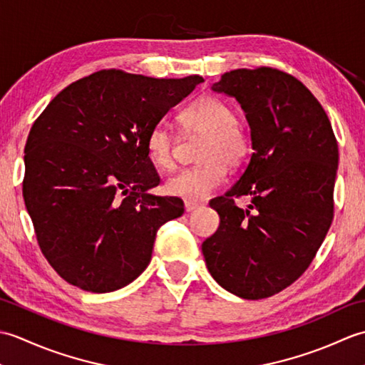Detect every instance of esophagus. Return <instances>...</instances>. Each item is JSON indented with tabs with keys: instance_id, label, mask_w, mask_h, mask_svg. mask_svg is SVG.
Segmentation results:
<instances>
[{
	"instance_id": "1",
	"label": "esophagus",
	"mask_w": 365,
	"mask_h": 365,
	"mask_svg": "<svg viewBox=\"0 0 365 365\" xmlns=\"http://www.w3.org/2000/svg\"><path fill=\"white\" fill-rule=\"evenodd\" d=\"M197 208H200L199 202H191V200H187V202H185V210H187L188 213L197 210Z\"/></svg>"
}]
</instances>
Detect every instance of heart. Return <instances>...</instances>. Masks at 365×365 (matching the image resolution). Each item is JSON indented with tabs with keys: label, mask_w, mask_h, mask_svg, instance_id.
I'll return each instance as SVG.
<instances>
[{
	"label": "heart",
	"mask_w": 365,
	"mask_h": 365,
	"mask_svg": "<svg viewBox=\"0 0 365 365\" xmlns=\"http://www.w3.org/2000/svg\"><path fill=\"white\" fill-rule=\"evenodd\" d=\"M185 136H202L197 144V165L170 177L166 183L169 195L199 202L221 187L226 178V165L237 168L252 152V139L238 122L235 108L226 100L204 96L178 114ZM145 150L160 170L175 166L177 136L165 123L153 125L145 139Z\"/></svg>",
	"instance_id": "1"
}]
</instances>
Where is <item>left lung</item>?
<instances>
[{
    "mask_svg": "<svg viewBox=\"0 0 365 365\" xmlns=\"http://www.w3.org/2000/svg\"><path fill=\"white\" fill-rule=\"evenodd\" d=\"M213 91L242 105L254 152L234 187L210 200L221 222L202 252L227 292L268 298L304 273L331 227L337 139L319 100L287 72L238 68ZM242 195L253 197L247 209L235 204Z\"/></svg>",
    "mask_w": 365,
    "mask_h": 365,
    "instance_id": "8db88e82",
    "label": "left lung"
}]
</instances>
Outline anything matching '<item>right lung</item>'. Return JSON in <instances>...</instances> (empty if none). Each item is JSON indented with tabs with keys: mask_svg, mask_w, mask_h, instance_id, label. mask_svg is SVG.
<instances>
[{
	"mask_svg": "<svg viewBox=\"0 0 365 365\" xmlns=\"http://www.w3.org/2000/svg\"><path fill=\"white\" fill-rule=\"evenodd\" d=\"M202 81L105 68L61 91L34 120L23 199L38 247L64 281L114 292L149 265L158 229L183 215V200L147 192L160 175L145 139Z\"/></svg>",
	"mask_w": 365,
	"mask_h": 365,
	"instance_id": "obj_1",
	"label": "right lung"
}]
</instances>
